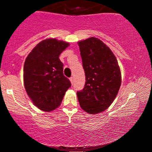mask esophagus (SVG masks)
Here are the masks:
<instances>
[{
    "label": "esophagus",
    "instance_id": "34e87169",
    "mask_svg": "<svg viewBox=\"0 0 152 152\" xmlns=\"http://www.w3.org/2000/svg\"><path fill=\"white\" fill-rule=\"evenodd\" d=\"M69 79H70L71 83H72V84H73V83H74V78H73V77H71L70 78H69Z\"/></svg>",
    "mask_w": 152,
    "mask_h": 152
}]
</instances>
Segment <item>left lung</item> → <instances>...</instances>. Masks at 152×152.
<instances>
[{
  "mask_svg": "<svg viewBox=\"0 0 152 152\" xmlns=\"http://www.w3.org/2000/svg\"><path fill=\"white\" fill-rule=\"evenodd\" d=\"M78 44L86 75L84 88L77 91L78 102L88 114H98L116 98L121 83V71L114 54L99 38H87Z\"/></svg>",
  "mask_w": 152,
  "mask_h": 152,
  "instance_id": "obj_1",
  "label": "left lung"
}]
</instances>
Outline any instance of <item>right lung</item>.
<instances>
[{"label": "right lung", "mask_w": 152, "mask_h": 152, "mask_svg": "<svg viewBox=\"0 0 152 152\" xmlns=\"http://www.w3.org/2000/svg\"><path fill=\"white\" fill-rule=\"evenodd\" d=\"M69 46V43L55 38L43 40L31 50L24 63L26 91L34 105L43 111L58 108L71 86L64 75V64L59 59Z\"/></svg>", "instance_id": "1"}]
</instances>
